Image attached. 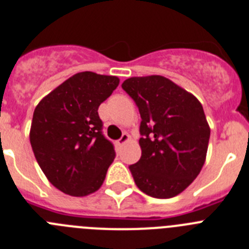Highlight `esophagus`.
Listing matches in <instances>:
<instances>
[{
  "instance_id": "34e87169",
  "label": "esophagus",
  "mask_w": 249,
  "mask_h": 249,
  "mask_svg": "<svg viewBox=\"0 0 249 249\" xmlns=\"http://www.w3.org/2000/svg\"><path fill=\"white\" fill-rule=\"evenodd\" d=\"M129 140V136H128V133H123L122 136H121V138L120 140H117L116 141V144H117L118 147H121L122 146V144H124L127 142V141Z\"/></svg>"
}]
</instances>
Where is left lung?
<instances>
[{
	"instance_id": "left-lung-1",
	"label": "left lung",
	"mask_w": 249,
	"mask_h": 249,
	"mask_svg": "<svg viewBox=\"0 0 249 249\" xmlns=\"http://www.w3.org/2000/svg\"><path fill=\"white\" fill-rule=\"evenodd\" d=\"M141 114L142 156L128 167L135 183L155 198H171L199 175L211 129L199 101L162 76L122 83Z\"/></svg>"
}]
</instances>
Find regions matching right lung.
Returning <instances> with one entry per match:
<instances>
[{
	"label": "right lung",
	"mask_w": 249,
	"mask_h": 249,
	"mask_svg": "<svg viewBox=\"0 0 249 249\" xmlns=\"http://www.w3.org/2000/svg\"><path fill=\"white\" fill-rule=\"evenodd\" d=\"M118 83L114 76L80 72L35 108L32 151L48 181L66 195L87 196L105 181L116 152L103 135L98 107Z\"/></svg>",
	"instance_id": "add662e5"
}]
</instances>
